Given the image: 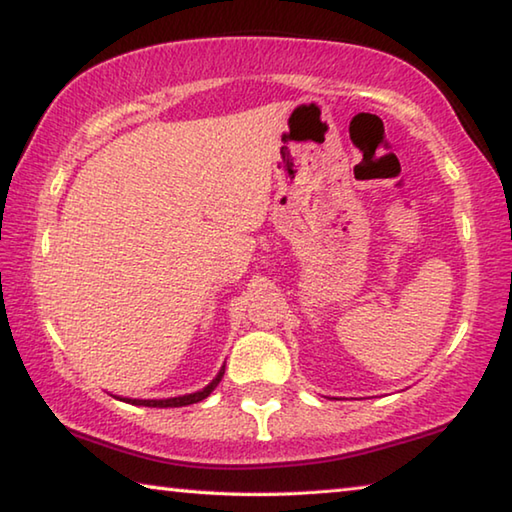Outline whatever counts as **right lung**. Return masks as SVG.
Segmentation results:
<instances>
[{
  "label": "right lung",
  "instance_id": "add662e5",
  "mask_svg": "<svg viewBox=\"0 0 512 512\" xmlns=\"http://www.w3.org/2000/svg\"><path fill=\"white\" fill-rule=\"evenodd\" d=\"M225 366H221L219 375H216L210 384H207L203 391H196V393H189V395H180V397H169V400H131V397H119V400H124L128 404H135V406H153V409H167V406H187V404H196L205 400L207 395H210L216 386H219V381L223 377Z\"/></svg>",
  "mask_w": 512,
  "mask_h": 512
}]
</instances>
